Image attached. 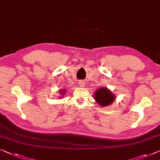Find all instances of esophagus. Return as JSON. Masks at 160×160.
<instances>
[{
	"mask_svg": "<svg viewBox=\"0 0 160 160\" xmlns=\"http://www.w3.org/2000/svg\"><path fill=\"white\" fill-rule=\"evenodd\" d=\"M78 84H79V85L80 87H84L85 86V82H82V81H80L79 82H78Z\"/></svg>",
	"mask_w": 160,
	"mask_h": 160,
	"instance_id": "1",
	"label": "esophagus"
}]
</instances>
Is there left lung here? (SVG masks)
<instances>
[{
    "mask_svg": "<svg viewBox=\"0 0 160 160\" xmlns=\"http://www.w3.org/2000/svg\"><path fill=\"white\" fill-rule=\"evenodd\" d=\"M94 99L101 107H107L114 102L116 96L111 90L107 87H102L96 90L94 93Z\"/></svg>",
    "mask_w": 160,
    "mask_h": 160,
    "instance_id": "obj_1",
    "label": "left lung"
}]
</instances>
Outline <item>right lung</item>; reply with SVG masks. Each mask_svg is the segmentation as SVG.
Segmentation results:
<instances>
[{"label":"right lung","mask_w":160,"mask_h":160,"mask_svg":"<svg viewBox=\"0 0 160 160\" xmlns=\"http://www.w3.org/2000/svg\"><path fill=\"white\" fill-rule=\"evenodd\" d=\"M59 94H60V99L61 98H63V96H64V95H65V93H66V90H62V89H61V90H59Z\"/></svg>","instance_id":"right-lung-1"}]
</instances>
